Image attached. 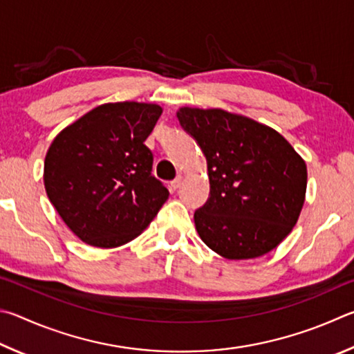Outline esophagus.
<instances>
[{
	"label": "esophagus",
	"instance_id": "esophagus-1",
	"mask_svg": "<svg viewBox=\"0 0 354 354\" xmlns=\"http://www.w3.org/2000/svg\"><path fill=\"white\" fill-rule=\"evenodd\" d=\"M182 182H183V176H182V174H178V176H177L176 178H174V180L171 182V188H172V189H177V188H180Z\"/></svg>",
	"mask_w": 354,
	"mask_h": 354
}]
</instances>
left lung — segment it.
<instances>
[{"label": "left lung", "mask_w": 354, "mask_h": 354, "mask_svg": "<svg viewBox=\"0 0 354 354\" xmlns=\"http://www.w3.org/2000/svg\"><path fill=\"white\" fill-rule=\"evenodd\" d=\"M177 118L207 158L209 197L194 213L201 239L227 259L274 250L305 203V161L277 130L247 116L182 107Z\"/></svg>", "instance_id": "8db88e82"}]
</instances>
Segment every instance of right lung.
I'll return each instance as SVG.
<instances>
[{"label":"right lung","mask_w":354,"mask_h":354,"mask_svg":"<svg viewBox=\"0 0 354 354\" xmlns=\"http://www.w3.org/2000/svg\"><path fill=\"white\" fill-rule=\"evenodd\" d=\"M161 111L157 104H102L51 142L43 171L46 194L80 241L101 249L127 244L167 201L145 145Z\"/></svg>","instance_id":"1"}]
</instances>
